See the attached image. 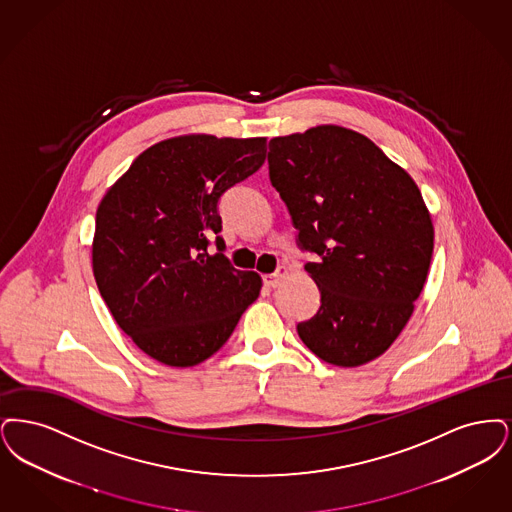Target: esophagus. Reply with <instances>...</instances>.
Returning <instances> with one entry per match:
<instances>
[{"label": "esophagus", "instance_id": "34e87169", "mask_svg": "<svg viewBox=\"0 0 512 512\" xmlns=\"http://www.w3.org/2000/svg\"><path fill=\"white\" fill-rule=\"evenodd\" d=\"M287 273H289V269L287 267H279L275 273H267L264 275V283H266L267 287H279L281 285V281L287 277Z\"/></svg>", "mask_w": 512, "mask_h": 512}]
</instances>
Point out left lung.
I'll use <instances>...</instances> for the list:
<instances>
[{
    "mask_svg": "<svg viewBox=\"0 0 512 512\" xmlns=\"http://www.w3.org/2000/svg\"><path fill=\"white\" fill-rule=\"evenodd\" d=\"M269 179L289 208L321 292L298 334L338 367L382 356L415 310L434 225L413 178L354 130L323 124L269 141Z\"/></svg>",
    "mask_w": 512,
    "mask_h": 512,
    "instance_id": "left-lung-1",
    "label": "left lung"
}]
</instances>
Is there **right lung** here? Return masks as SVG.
Wrapping results in <instances>:
<instances>
[{
	"label": "right lung",
	"instance_id": "obj_1",
	"mask_svg": "<svg viewBox=\"0 0 512 512\" xmlns=\"http://www.w3.org/2000/svg\"><path fill=\"white\" fill-rule=\"evenodd\" d=\"M266 137L189 134L135 158L97 206L91 266L97 289L135 346L170 367L216 354L258 298L262 277L208 254L222 231L218 202L266 160Z\"/></svg>",
	"mask_w": 512,
	"mask_h": 512
}]
</instances>
